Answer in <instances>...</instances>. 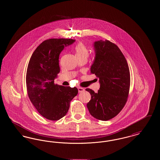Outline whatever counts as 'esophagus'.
Here are the masks:
<instances>
[{"label":"esophagus","instance_id":"34e87169","mask_svg":"<svg viewBox=\"0 0 160 160\" xmlns=\"http://www.w3.org/2000/svg\"><path fill=\"white\" fill-rule=\"evenodd\" d=\"M78 92H82L84 91V89L83 88H80V87H79V88H78Z\"/></svg>","mask_w":160,"mask_h":160}]
</instances>
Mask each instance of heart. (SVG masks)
<instances>
[{
    "label": "heart",
    "instance_id": "obj_1",
    "mask_svg": "<svg viewBox=\"0 0 160 160\" xmlns=\"http://www.w3.org/2000/svg\"><path fill=\"white\" fill-rule=\"evenodd\" d=\"M75 54L77 59L82 58H88L89 56V50L83 43H79L75 47Z\"/></svg>",
    "mask_w": 160,
    "mask_h": 160
}]
</instances>
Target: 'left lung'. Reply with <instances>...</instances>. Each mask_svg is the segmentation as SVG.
Listing matches in <instances>:
<instances>
[{"label": "left lung", "mask_w": 160, "mask_h": 160, "mask_svg": "<svg viewBox=\"0 0 160 160\" xmlns=\"http://www.w3.org/2000/svg\"><path fill=\"white\" fill-rule=\"evenodd\" d=\"M95 56L91 72L99 78L97 93L86 89L91 95L87 104L90 114L101 121L115 117L125 105L130 85L128 63L119 47L108 40L93 43Z\"/></svg>", "instance_id": "obj_1"}]
</instances>
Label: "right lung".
I'll return each instance as SVG.
<instances>
[{
    "label": "right lung",
    "mask_w": 160,
    "mask_h": 160,
    "mask_svg": "<svg viewBox=\"0 0 160 160\" xmlns=\"http://www.w3.org/2000/svg\"><path fill=\"white\" fill-rule=\"evenodd\" d=\"M74 39H47L33 52L26 72V88L31 102L46 119L58 121L65 116L69 104L78 93L77 88L54 83L60 72L59 54Z\"/></svg>",
    "instance_id": "add662e5"
}]
</instances>
